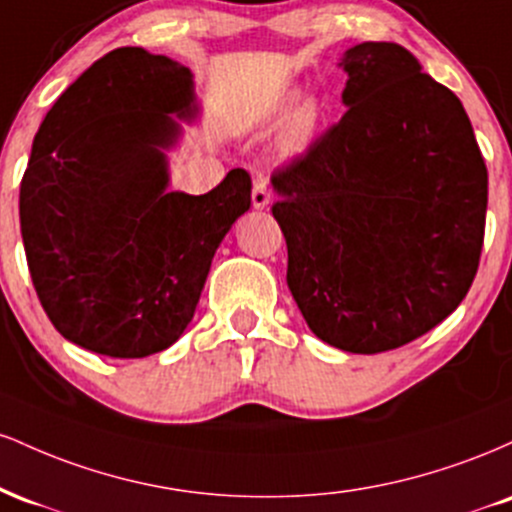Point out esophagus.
<instances>
[{"label":"esophagus","mask_w":512,"mask_h":512,"mask_svg":"<svg viewBox=\"0 0 512 512\" xmlns=\"http://www.w3.org/2000/svg\"><path fill=\"white\" fill-rule=\"evenodd\" d=\"M269 202H272V195H269L267 175H255V180H252V207L267 209Z\"/></svg>","instance_id":"esophagus-1"}]
</instances>
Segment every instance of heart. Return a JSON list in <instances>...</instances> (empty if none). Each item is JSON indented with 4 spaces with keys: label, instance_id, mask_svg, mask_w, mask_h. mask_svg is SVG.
<instances>
[{
    "label": "heart",
    "instance_id": "obj_1",
    "mask_svg": "<svg viewBox=\"0 0 512 512\" xmlns=\"http://www.w3.org/2000/svg\"><path fill=\"white\" fill-rule=\"evenodd\" d=\"M286 113H289V110H286ZM315 120H317V108L313 103L303 105V108L298 110L296 117H293V122H291V129H289L291 146H301L308 142V137L313 134V129H315Z\"/></svg>",
    "mask_w": 512,
    "mask_h": 512
}]
</instances>
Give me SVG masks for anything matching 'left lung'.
I'll list each match as a JSON object with an SVG mask.
<instances>
[{
  "label": "left lung",
  "instance_id": "1",
  "mask_svg": "<svg viewBox=\"0 0 512 512\" xmlns=\"http://www.w3.org/2000/svg\"><path fill=\"white\" fill-rule=\"evenodd\" d=\"M346 113L276 168L286 284L322 342L380 354L440 325L484 245L489 173L460 98L395 43L342 60Z\"/></svg>",
  "mask_w": 512,
  "mask_h": 512
}]
</instances>
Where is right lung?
Returning a JSON list of instances; mask_svg holds the SVG:
<instances>
[{
  "mask_svg": "<svg viewBox=\"0 0 512 512\" xmlns=\"http://www.w3.org/2000/svg\"><path fill=\"white\" fill-rule=\"evenodd\" d=\"M190 117L192 74L142 48L93 62L57 98L21 180L23 250L55 330L81 349L142 358L195 315L211 257L250 209V173L207 195L168 192L163 149Z\"/></svg>",
  "mask_w": 512,
  "mask_h": 512,
  "instance_id": "1",
  "label": "right lung"
}]
</instances>
